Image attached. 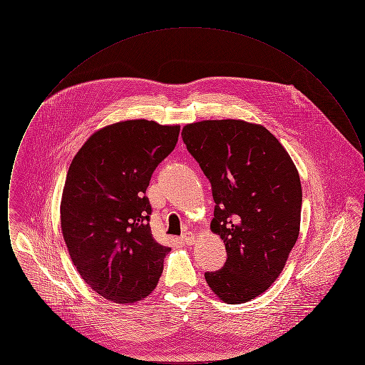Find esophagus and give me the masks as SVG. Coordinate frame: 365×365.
Returning <instances> with one entry per match:
<instances>
[{
	"label": "esophagus",
	"mask_w": 365,
	"mask_h": 365,
	"mask_svg": "<svg viewBox=\"0 0 365 365\" xmlns=\"http://www.w3.org/2000/svg\"><path fill=\"white\" fill-rule=\"evenodd\" d=\"M180 240H182V242L186 243V245H194V242L197 241V238L192 232H186L185 235H182Z\"/></svg>",
	"instance_id": "esophagus-1"
}]
</instances>
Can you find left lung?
<instances>
[{
	"mask_svg": "<svg viewBox=\"0 0 365 365\" xmlns=\"http://www.w3.org/2000/svg\"><path fill=\"white\" fill-rule=\"evenodd\" d=\"M182 139L212 185L210 230L226 245L225 267L205 272V280L223 302H247L278 279L297 242L298 171L278 139L256 123H190Z\"/></svg>",
	"mask_w": 365,
	"mask_h": 365,
	"instance_id": "obj_1",
	"label": "left lung"
}]
</instances>
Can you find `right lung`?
<instances>
[{
  "label": "right lung",
  "instance_id": "right-lung-1",
  "mask_svg": "<svg viewBox=\"0 0 365 365\" xmlns=\"http://www.w3.org/2000/svg\"><path fill=\"white\" fill-rule=\"evenodd\" d=\"M179 130L145 119L113 123L72 158L60 204L63 238L82 279L116 304L150 294L171 252L152 235L145 192Z\"/></svg>",
  "mask_w": 365,
  "mask_h": 365
}]
</instances>
